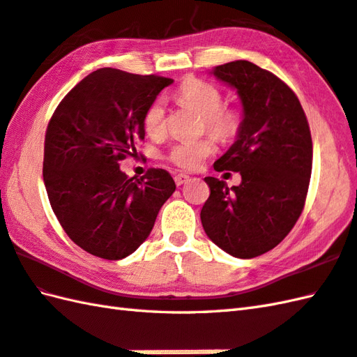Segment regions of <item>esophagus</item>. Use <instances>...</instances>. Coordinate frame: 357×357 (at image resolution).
<instances>
[{"mask_svg": "<svg viewBox=\"0 0 357 357\" xmlns=\"http://www.w3.org/2000/svg\"><path fill=\"white\" fill-rule=\"evenodd\" d=\"M174 181H176L177 186H181V185L188 183V181H189V176H186V174H177V176L174 177Z\"/></svg>", "mask_w": 357, "mask_h": 357, "instance_id": "esophagus-1", "label": "esophagus"}]
</instances>
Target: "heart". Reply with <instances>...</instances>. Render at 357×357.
Here are the masks:
<instances>
[{
	"label": "heart",
	"instance_id": "heart-1",
	"mask_svg": "<svg viewBox=\"0 0 357 357\" xmlns=\"http://www.w3.org/2000/svg\"><path fill=\"white\" fill-rule=\"evenodd\" d=\"M174 99L180 105L194 109L197 114L202 116L204 128L218 139H229L238 130L240 119L234 109L221 107L223 96L220 90L212 84H208L200 79H186L174 91ZM144 126L148 134L157 136L165 128V104L162 99H155L146 108L144 116ZM215 151L213 140L197 139V140H180L174 144L168 158L181 169L194 171L200 168L202 163Z\"/></svg>",
	"mask_w": 357,
	"mask_h": 357
}]
</instances>
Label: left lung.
Here are the masks:
<instances>
[{"label":"left lung","instance_id":"obj_1","mask_svg":"<svg viewBox=\"0 0 357 357\" xmlns=\"http://www.w3.org/2000/svg\"><path fill=\"white\" fill-rule=\"evenodd\" d=\"M238 94L243 119L232 146L213 169L240 172L241 183L204 177L211 188L200 218L206 235L235 258H255L278 245L304 209L312 176L310 128L296 94L249 61L211 71Z\"/></svg>","mask_w":357,"mask_h":357}]
</instances>
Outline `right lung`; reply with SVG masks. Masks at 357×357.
<instances>
[{
	"instance_id": "right-lung-1",
	"label": "right lung",
	"mask_w": 357,
	"mask_h": 357,
	"mask_svg": "<svg viewBox=\"0 0 357 357\" xmlns=\"http://www.w3.org/2000/svg\"><path fill=\"white\" fill-rule=\"evenodd\" d=\"M172 79L99 68L53 113L45 132L44 185L70 240L104 259H122L151 234L176 191L169 172L128 178L119 162L145 139L144 116Z\"/></svg>"
}]
</instances>
